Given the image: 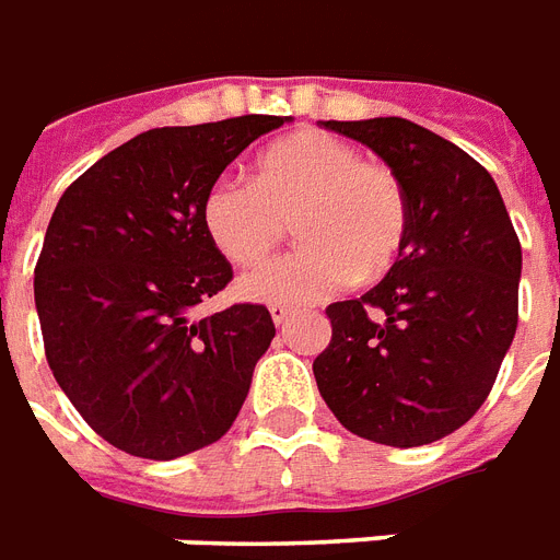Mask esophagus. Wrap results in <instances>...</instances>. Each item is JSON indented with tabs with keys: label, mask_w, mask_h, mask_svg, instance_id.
I'll return each instance as SVG.
<instances>
[{
	"label": "esophagus",
	"mask_w": 560,
	"mask_h": 560,
	"mask_svg": "<svg viewBox=\"0 0 560 560\" xmlns=\"http://www.w3.org/2000/svg\"><path fill=\"white\" fill-rule=\"evenodd\" d=\"M270 316H272V323L279 325H288V319L290 316H293V307H288V305H270Z\"/></svg>",
	"instance_id": "obj_1"
}]
</instances>
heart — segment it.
<instances>
[{
    "instance_id": "b5f03b06",
    "label": "heart",
    "mask_w": 560,
    "mask_h": 560,
    "mask_svg": "<svg viewBox=\"0 0 560 560\" xmlns=\"http://www.w3.org/2000/svg\"><path fill=\"white\" fill-rule=\"evenodd\" d=\"M293 220L302 249L241 279L264 305H311L354 276L377 279L398 258L409 202L386 165L323 130H299L255 160L253 179L220 177L202 197V226L232 264L253 267L279 246Z\"/></svg>"
}]
</instances>
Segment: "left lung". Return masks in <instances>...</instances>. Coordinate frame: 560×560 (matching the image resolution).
<instances>
[{"label":"left lung","mask_w":560,"mask_h":560,"mask_svg":"<svg viewBox=\"0 0 560 560\" xmlns=\"http://www.w3.org/2000/svg\"><path fill=\"white\" fill-rule=\"evenodd\" d=\"M400 179L409 226L381 284L328 305L314 377L337 421L389 447L439 442L474 418L517 331L521 241L474 156L407 118L323 121Z\"/></svg>","instance_id":"1"}]
</instances>
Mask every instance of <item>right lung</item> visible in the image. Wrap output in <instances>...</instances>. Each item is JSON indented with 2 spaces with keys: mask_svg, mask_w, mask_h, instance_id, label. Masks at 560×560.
<instances>
[{
  "mask_svg": "<svg viewBox=\"0 0 560 560\" xmlns=\"http://www.w3.org/2000/svg\"><path fill=\"white\" fill-rule=\"evenodd\" d=\"M290 121L241 116L156 127L101 156L66 188L34 270L55 381L118 451L168 462L218 442L276 337L264 305L194 319L232 281L202 226L226 165Z\"/></svg>",
  "mask_w": 560,
  "mask_h": 560,
  "instance_id": "add662e5",
  "label": "right lung"
}]
</instances>
